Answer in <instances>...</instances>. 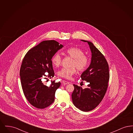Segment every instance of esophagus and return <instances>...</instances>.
Masks as SVG:
<instances>
[{"label": "esophagus", "mask_w": 133, "mask_h": 133, "mask_svg": "<svg viewBox=\"0 0 133 133\" xmlns=\"http://www.w3.org/2000/svg\"><path fill=\"white\" fill-rule=\"evenodd\" d=\"M62 83H63V84H64V85H67V84H69V82L66 81H65V80H63Z\"/></svg>", "instance_id": "esophagus-1"}]
</instances>
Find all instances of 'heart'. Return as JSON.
Listing matches in <instances>:
<instances>
[{"mask_svg":"<svg viewBox=\"0 0 133 133\" xmlns=\"http://www.w3.org/2000/svg\"><path fill=\"white\" fill-rule=\"evenodd\" d=\"M65 53L67 56L73 58L71 64V66L72 67L63 68L59 70L57 72L58 77L66 79H70L72 76L76 73V68L78 71L82 72L88 66L89 58L84 54V51L80 48L76 47H71L66 50ZM62 60V58L61 55L57 53L52 58V63L53 66L58 67L61 65Z\"/></svg>","mask_w":133,"mask_h":133,"instance_id":"b5f03b06","label":"heart"}]
</instances>
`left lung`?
Wrapping results in <instances>:
<instances>
[{"label":"left lung","instance_id":"1","mask_svg":"<svg viewBox=\"0 0 133 133\" xmlns=\"http://www.w3.org/2000/svg\"><path fill=\"white\" fill-rule=\"evenodd\" d=\"M82 41L88 43L92 52L91 64L81 75L83 81L88 84L84 89L74 84L72 99L75 107L88 112L97 107L103 100L107 90L110 73L107 61L101 52L92 42Z\"/></svg>","mask_w":133,"mask_h":133}]
</instances>
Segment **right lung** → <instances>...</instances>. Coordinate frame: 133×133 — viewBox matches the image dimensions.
I'll return each mask as SVG.
<instances>
[{
    "instance_id": "1",
    "label": "right lung",
    "mask_w": 133,
    "mask_h": 133,
    "mask_svg": "<svg viewBox=\"0 0 133 133\" xmlns=\"http://www.w3.org/2000/svg\"><path fill=\"white\" fill-rule=\"evenodd\" d=\"M63 47L55 40H46L28 51L24 57L20 69L22 90L30 104L38 109H44L55 100V94L60 82L51 81L49 86L44 85L43 78L54 76L52 58ZM48 72L46 76L44 73Z\"/></svg>"
}]
</instances>
